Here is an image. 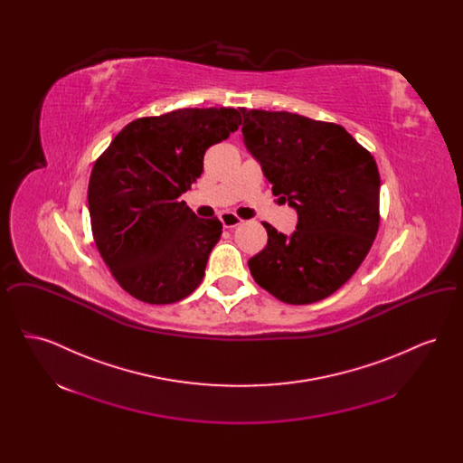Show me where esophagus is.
Returning a JSON list of instances; mask_svg holds the SVG:
<instances>
[{
    "mask_svg": "<svg viewBox=\"0 0 463 463\" xmlns=\"http://www.w3.org/2000/svg\"><path fill=\"white\" fill-rule=\"evenodd\" d=\"M221 222L225 229H234V227H238V225H241L242 223L241 219L236 217L234 213H231V212H223V213H221Z\"/></svg>",
    "mask_w": 463,
    "mask_h": 463,
    "instance_id": "1",
    "label": "esophagus"
}]
</instances>
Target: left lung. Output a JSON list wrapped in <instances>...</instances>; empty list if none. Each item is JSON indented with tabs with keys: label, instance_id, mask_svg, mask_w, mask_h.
<instances>
[{
	"label": "left lung",
	"instance_id": "8db88e82",
	"mask_svg": "<svg viewBox=\"0 0 463 463\" xmlns=\"http://www.w3.org/2000/svg\"><path fill=\"white\" fill-rule=\"evenodd\" d=\"M242 140L297 210L291 236L267 229V246L248 267L278 300L306 306L330 297L363 264L378 231L380 175L370 155L340 125L287 110L241 109Z\"/></svg>",
	"mask_w": 463,
	"mask_h": 463
}]
</instances>
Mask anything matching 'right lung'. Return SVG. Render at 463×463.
<instances>
[{
	"label": "right lung",
	"mask_w": 463,
	"mask_h": 463,
	"mask_svg": "<svg viewBox=\"0 0 463 463\" xmlns=\"http://www.w3.org/2000/svg\"><path fill=\"white\" fill-rule=\"evenodd\" d=\"M241 125L232 108L138 118L114 137L91 170L89 210L97 250L119 287L147 304H174L201 285L222 236L180 196L203 174L210 146Z\"/></svg>",
	"instance_id": "add662e5"
}]
</instances>
